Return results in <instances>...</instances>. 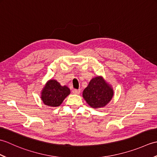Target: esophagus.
I'll use <instances>...</instances> for the list:
<instances>
[{"mask_svg": "<svg viewBox=\"0 0 157 157\" xmlns=\"http://www.w3.org/2000/svg\"><path fill=\"white\" fill-rule=\"evenodd\" d=\"M72 92L73 94H79V93H80V90H77V89H73Z\"/></svg>", "mask_w": 157, "mask_h": 157, "instance_id": "esophagus-1", "label": "esophagus"}]
</instances>
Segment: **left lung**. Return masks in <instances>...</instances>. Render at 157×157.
<instances>
[{"label": "left lung", "mask_w": 157, "mask_h": 157, "mask_svg": "<svg viewBox=\"0 0 157 157\" xmlns=\"http://www.w3.org/2000/svg\"><path fill=\"white\" fill-rule=\"evenodd\" d=\"M113 96V89L101 77L93 78L83 92V97L91 107L94 109L106 106Z\"/></svg>", "instance_id": "1"}]
</instances>
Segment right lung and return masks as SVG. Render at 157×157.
Returning <instances> with one entry per match:
<instances>
[{"label":"right lung","instance_id":"add662e5","mask_svg":"<svg viewBox=\"0 0 157 157\" xmlns=\"http://www.w3.org/2000/svg\"><path fill=\"white\" fill-rule=\"evenodd\" d=\"M69 94L70 90L67 86H61L57 81L51 79L43 89L41 98L46 105L59 106Z\"/></svg>","mask_w":157,"mask_h":157}]
</instances>
